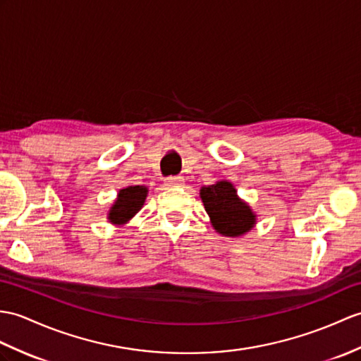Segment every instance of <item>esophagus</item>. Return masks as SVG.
<instances>
[{"mask_svg":"<svg viewBox=\"0 0 361 361\" xmlns=\"http://www.w3.org/2000/svg\"><path fill=\"white\" fill-rule=\"evenodd\" d=\"M183 183H184L183 177H169V178L164 180V184L167 188H178V186H181Z\"/></svg>","mask_w":361,"mask_h":361,"instance_id":"esophagus-1","label":"esophagus"}]
</instances>
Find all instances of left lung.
Instances as JSON below:
<instances>
[{"label":"left lung","mask_w":361,"mask_h":361,"mask_svg":"<svg viewBox=\"0 0 361 361\" xmlns=\"http://www.w3.org/2000/svg\"><path fill=\"white\" fill-rule=\"evenodd\" d=\"M212 228L223 237L238 238L246 235L257 224V214L245 200L237 194V189L228 180H219L211 186L200 189Z\"/></svg>","instance_id":"obj_1"}]
</instances>
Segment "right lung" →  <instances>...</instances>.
Returning a JSON list of instances; mask_svg holds the SVG:
<instances>
[{
  "instance_id": "obj_1",
  "label": "right lung",
  "mask_w": 361,
  "mask_h": 361,
  "mask_svg": "<svg viewBox=\"0 0 361 361\" xmlns=\"http://www.w3.org/2000/svg\"><path fill=\"white\" fill-rule=\"evenodd\" d=\"M147 194V186H126L120 189L107 211L109 223L114 226L128 224L145 206Z\"/></svg>"
}]
</instances>
